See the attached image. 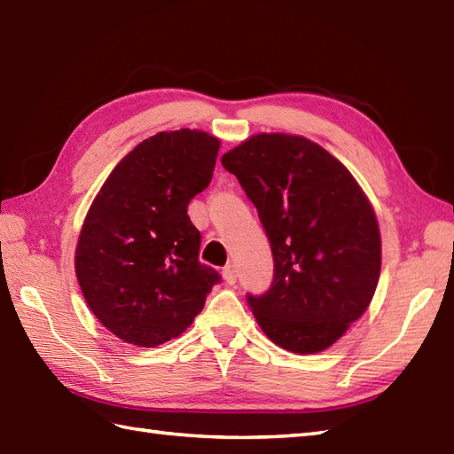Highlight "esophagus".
Wrapping results in <instances>:
<instances>
[{
	"label": "esophagus",
	"mask_w": 454,
	"mask_h": 454,
	"mask_svg": "<svg viewBox=\"0 0 454 454\" xmlns=\"http://www.w3.org/2000/svg\"><path fill=\"white\" fill-rule=\"evenodd\" d=\"M223 277H224V282L226 284H236V280H238V275H236V269H234V265H226L224 269H223Z\"/></svg>",
	"instance_id": "1"
}]
</instances>
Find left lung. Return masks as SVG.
<instances>
[{"instance_id": "obj_1", "label": "left lung", "mask_w": 454, "mask_h": 454, "mask_svg": "<svg viewBox=\"0 0 454 454\" xmlns=\"http://www.w3.org/2000/svg\"><path fill=\"white\" fill-rule=\"evenodd\" d=\"M255 205L275 277L247 294L269 339L294 354L326 350L364 315L381 272V236L354 176L300 135H253L223 156Z\"/></svg>"}]
</instances>
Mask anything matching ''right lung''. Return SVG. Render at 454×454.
I'll use <instances>...</instances> for the list:
<instances>
[{
	"instance_id": "1",
	"label": "right lung",
	"mask_w": 454,
	"mask_h": 454,
	"mask_svg": "<svg viewBox=\"0 0 454 454\" xmlns=\"http://www.w3.org/2000/svg\"><path fill=\"white\" fill-rule=\"evenodd\" d=\"M220 141L162 131L114 168L81 228L75 272L97 319L128 344L154 348L201 313L220 275L199 261L187 205L210 184Z\"/></svg>"
}]
</instances>
